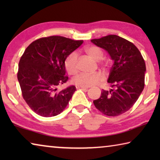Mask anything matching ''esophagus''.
I'll return each instance as SVG.
<instances>
[{
	"label": "esophagus",
	"mask_w": 160,
	"mask_h": 160,
	"mask_svg": "<svg viewBox=\"0 0 160 160\" xmlns=\"http://www.w3.org/2000/svg\"><path fill=\"white\" fill-rule=\"evenodd\" d=\"M75 87H76L77 89H84V90H87V89L89 88L88 87H82L80 85H75Z\"/></svg>",
	"instance_id": "1"
}]
</instances>
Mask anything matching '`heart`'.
Returning a JSON list of instances; mask_svg holds the SVG:
<instances>
[{"label": "heart", "instance_id": "obj_1", "mask_svg": "<svg viewBox=\"0 0 160 160\" xmlns=\"http://www.w3.org/2000/svg\"><path fill=\"white\" fill-rule=\"evenodd\" d=\"M85 53L97 61L102 60L104 58V52L101 48L94 45L88 46L85 48ZM100 65L104 68L108 67L107 61L100 62ZM64 66L67 72L70 75H74L78 71V54L75 52L70 53L65 59ZM103 78L98 72L96 73H80L72 79V82L77 85L82 87H90L95 85L101 82Z\"/></svg>", "mask_w": 160, "mask_h": 160}]
</instances>
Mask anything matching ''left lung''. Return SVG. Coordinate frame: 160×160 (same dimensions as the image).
<instances>
[{"instance_id":"left-lung-1","label":"left lung","mask_w":160,"mask_h":160,"mask_svg":"<svg viewBox=\"0 0 160 160\" xmlns=\"http://www.w3.org/2000/svg\"><path fill=\"white\" fill-rule=\"evenodd\" d=\"M91 42L106 50L114 61L108 78L113 89L102 90L99 98L93 101L94 106L104 115L122 114L133 106L144 89V59L132 42L117 35H107Z\"/></svg>"}]
</instances>
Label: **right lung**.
<instances>
[{"instance_id": "add662e5", "label": "right lung", "mask_w": 160, "mask_h": 160, "mask_svg": "<svg viewBox=\"0 0 160 160\" xmlns=\"http://www.w3.org/2000/svg\"><path fill=\"white\" fill-rule=\"evenodd\" d=\"M83 43L61 36L42 37L29 44L19 62L18 79L23 99L38 115L51 117L66 109L76 90L74 85L61 91L66 83L64 61Z\"/></svg>"}]
</instances>
